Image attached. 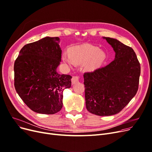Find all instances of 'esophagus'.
I'll return each instance as SVG.
<instances>
[{"label": "esophagus", "instance_id": "1", "mask_svg": "<svg viewBox=\"0 0 152 152\" xmlns=\"http://www.w3.org/2000/svg\"><path fill=\"white\" fill-rule=\"evenodd\" d=\"M79 82V77L77 76H73L72 77L71 79V83H72V84H75Z\"/></svg>", "mask_w": 152, "mask_h": 152}]
</instances>
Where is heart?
Segmentation results:
<instances>
[{"mask_svg": "<svg viewBox=\"0 0 152 152\" xmlns=\"http://www.w3.org/2000/svg\"><path fill=\"white\" fill-rule=\"evenodd\" d=\"M105 58L104 53L96 47L85 45L72 47L70 55L66 53L63 55V60L68 65L73 66L75 63L81 64L85 63V69L91 71L99 68Z\"/></svg>", "mask_w": 152, "mask_h": 152, "instance_id": "1", "label": "heart"}]
</instances>
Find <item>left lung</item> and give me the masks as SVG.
I'll return each instance as SVG.
<instances>
[{
    "mask_svg": "<svg viewBox=\"0 0 152 152\" xmlns=\"http://www.w3.org/2000/svg\"><path fill=\"white\" fill-rule=\"evenodd\" d=\"M115 53L108 65L84 74L86 106L100 116L116 114L136 94L140 65L134 50L114 38L103 37Z\"/></svg>",
    "mask_w": 152,
    "mask_h": 152,
    "instance_id": "obj_1",
    "label": "left lung"
}]
</instances>
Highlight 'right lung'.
Masks as SVG:
<instances>
[{
  "mask_svg": "<svg viewBox=\"0 0 152 152\" xmlns=\"http://www.w3.org/2000/svg\"><path fill=\"white\" fill-rule=\"evenodd\" d=\"M58 37H45L25 45L14 63V86L33 111L54 114L63 107V92L71 86L70 75L58 74L61 50Z\"/></svg>",
  "mask_w": 152,
  "mask_h": 152,
  "instance_id": "obj_1",
  "label": "right lung"
}]
</instances>
